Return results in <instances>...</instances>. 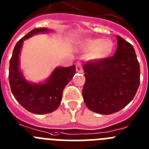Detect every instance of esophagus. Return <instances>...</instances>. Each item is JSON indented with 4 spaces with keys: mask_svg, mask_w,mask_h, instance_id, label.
<instances>
[{
    "mask_svg": "<svg viewBox=\"0 0 149 149\" xmlns=\"http://www.w3.org/2000/svg\"><path fill=\"white\" fill-rule=\"evenodd\" d=\"M76 70L77 72H83V68H82L81 63L80 61H77L76 63Z\"/></svg>",
    "mask_w": 149,
    "mask_h": 149,
    "instance_id": "34e87169",
    "label": "esophagus"
}]
</instances>
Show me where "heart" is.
Returning <instances> with one entry per match:
<instances>
[{"mask_svg": "<svg viewBox=\"0 0 149 149\" xmlns=\"http://www.w3.org/2000/svg\"><path fill=\"white\" fill-rule=\"evenodd\" d=\"M78 46L83 52H88L87 59L91 61L106 59L114 50V43L109 39L87 38L79 42Z\"/></svg>", "mask_w": 149, "mask_h": 149, "instance_id": "heart-1", "label": "heart"}]
</instances>
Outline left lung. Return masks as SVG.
<instances>
[{"label": "left lung", "instance_id": "8db88e82", "mask_svg": "<svg viewBox=\"0 0 149 149\" xmlns=\"http://www.w3.org/2000/svg\"><path fill=\"white\" fill-rule=\"evenodd\" d=\"M116 38L117 49L114 56L84 65V102L98 114H111L123 109L140 86V64L134 49L121 37Z\"/></svg>", "mask_w": 149, "mask_h": 149}]
</instances>
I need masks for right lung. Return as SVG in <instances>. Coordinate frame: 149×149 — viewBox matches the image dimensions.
<instances>
[{"mask_svg": "<svg viewBox=\"0 0 149 149\" xmlns=\"http://www.w3.org/2000/svg\"><path fill=\"white\" fill-rule=\"evenodd\" d=\"M49 31L44 27L34 29L23 37L15 46L9 62V80L12 95L24 109L37 114L51 113L59 107L63 91L76 72L74 65L57 67L43 84H32L25 79L19 68V57L24 40L36 34Z\"/></svg>", "mask_w": 149, "mask_h": 149, "instance_id": "right-lung-1", "label": "right lung"}]
</instances>
